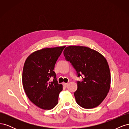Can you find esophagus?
Here are the masks:
<instances>
[{"mask_svg":"<svg viewBox=\"0 0 129 129\" xmlns=\"http://www.w3.org/2000/svg\"><path fill=\"white\" fill-rule=\"evenodd\" d=\"M68 85V84L67 83H63V87H64L65 88L67 87Z\"/></svg>","mask_w":129,"mask_h":129,"instance_id":"obj_1","label":"esophagus"}]
</instances>
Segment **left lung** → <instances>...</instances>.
<instances>
[{
	"instance_id": "8db88e82",
	"label": "left lung",
	"mask_w": 129,
	"mask_h": 129,
	"mask_svg": "<svg viewBox=\"0 0 129 129\" xmlns=\"http://www.w3.org/2000/svg\"><path fill=\"white\" fill-rule=\"evenodd\" d=\"M63 54L75 69L77 76L82 75V81H77V89L74 92L76 103L85 109L99 106L110 88V72L106 58L84 46H69Z\"/></svg>"
}]
</instances>
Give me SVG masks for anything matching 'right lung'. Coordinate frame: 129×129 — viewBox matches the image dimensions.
Listing matches in <instances>:
<instances>
[{"instance_id":"right-lung-1","label":"right lung","mask_w":129,"mask_h":129,"mask_svg":"<svg viewBox=\"0 0 129 129\" xmlns=\"http://www.w3.org/2000/svg\"><path fill=\"white\" fill-rule=\"evenodd\" d=\"M66 46L46 48L27 57L23 68L22 82L26 95L37 107L50 110L58 103L62 85L53 71L56 62ZM53 77V81L50 79Z\"/></svg>"}]
</instances>
